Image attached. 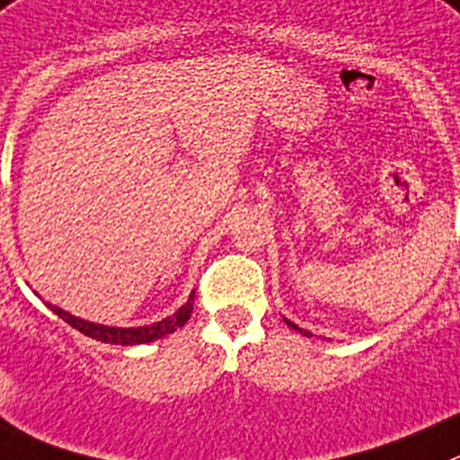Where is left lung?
Listing matches in <instances>:
<instances>
[{"instance_id":"left-lung-1","label":"left lung","mask_w":460,"mask_h":460,"mask_svg":"<svg viewBox=\"0 0 460 460\" xmlns=\"http://www.w3.org/2000/svg\"><path fill=\"white\" fill-rule=\"evenodd\" d=\"M284 323H287V325H288V327H291V330H296V332H300V334H303V336H307V339H309V336H314V334H312V332H305V330H300V327H298V325H296V323L287 321V318H284Z\"/></svg>"}]
</instances>
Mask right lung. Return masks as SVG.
I'll list each match as a JSON object with an SVG mask.
<instances>
[{
    "label": "right lung",
    "instance_id": "obj_1",
    "mask_svg": "<svg viewBox=\"0 0 460 460\" xmlns=\"http://www.w3.org/2000/svg\"><path fill=\"white\" fill-rule=\"evenodd\" d=\"M194 298L196 291L190 293V298L182 307H178L172 316L162 318V321L153 323V325H142V327H111V325H99V323H90L85 318L72 316L65 309L56 307V305L47 303V307L51 309L54 314H58L65 323L78 330L81 334L90 336L94 341H102V343H111V345H142V343H151V341L162 339V336L172 334L176 332L178 327L185 325L190 321L191 312H194Z\"/></svg>",
    "mask_w": 460,
    "mask_h": 460
}]
</instances>
